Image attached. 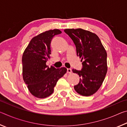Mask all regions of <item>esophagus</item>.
Wrapping results in <instances>:
<instances>
[{
  "label": "esophagus",
  "instance_id": "1",
  "mask_svg": "<svg viewBox=\"0 0 127 127\" xmlns=\"http://www.w3.org/2000/svg\"><path fill=\"white\" fill-rule=\"evenodd\" d=\"M72 72V69L70 68H68L67 69V73H71Z\"/></svg>",
  "mask_w": 127,
  "mask_h": 127
}]
</instances>
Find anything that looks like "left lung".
<instances>
[{"mask_svg":"<svg viewBox=\"0 0 127 127\" xmlns=\"http://www.w3.org/2000/svg\"><path fill=\"white\" fill-rule=\"evenodd\" d=\"M64 31L74 42L77 55L82 62L81 70L72 69L80 77L74 89L81 95L91 96L99 89L106 76V51L95 33L82 29H65Z\"/></svg>","mask_w":127,"mask_h":127,"instance_id":"left-lung-1","label":"left lung"}]
</instances>
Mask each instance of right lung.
<instances>
[{"mask_svg": "<svg viewBox=\"0 0 127 127\" xmlns=\"http://www.w3.org/2000/svg\"><path fill=\"white\" fill-rule=\"evenodd\" d=\"M62 33L58 29L50 30L32 38L22 55V74L31 94L44 98L54 92L59 78L66 72V68H50L46 63L51 54L50 44L53 37Z\"/></svg>", "mask_w": 127, "mask_h": 127, "instance_id": "right-lung-1", "label": "right lung"}]
</instances>
